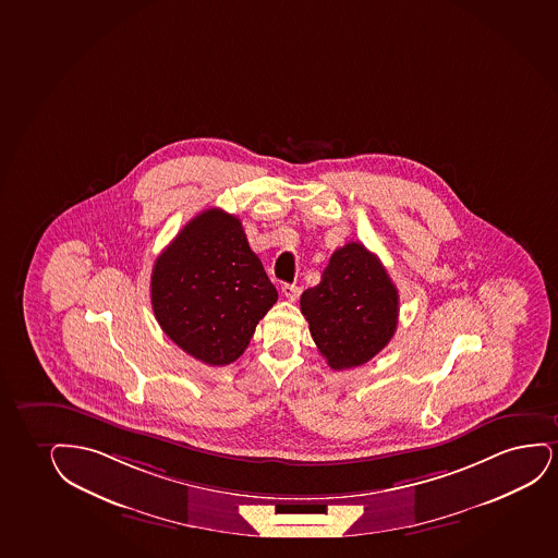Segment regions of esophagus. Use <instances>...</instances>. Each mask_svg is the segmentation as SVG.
Masks as SVG:
<instances>
[{"instance_id":"esophagus-1","label":"esophagus","mask_w":558,"mask_h":558,"mask_svg":"<svg viewBox=\"0 0 558 558\" xmlns=\"http://www.w3.org/2000/svg\"><path fill=\"white\" fill-rule=\"evenodd\" d=\"M281 290L282 296L287 298L289 302H296L300 294H302V289L298 284H289V282H284Z\"/></svg>"}]
</instances>
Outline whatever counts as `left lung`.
<instances>
[{
  "mask_svg": "<svg viewBox=\"0 0 558 558\" xmlns=\"http://www.w3.org/2000/svg\"><path fill=\"white\" fill-rule=\"evenodd\" d=\"M398 290L381 260L359 241L338 248L300 310L332 369L362 366L383 351L398 326Z\"/></svg>",
  "mask_w": 558,
  "mask_h": 558,
  "instance_id": "left-lung-1",
  "label": "left lung"
}]
</instances>
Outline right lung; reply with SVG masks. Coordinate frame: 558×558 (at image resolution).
Returning a JSON list of instances; mask_svg holds the SVG:
<instances>
[{"mask_svg":"<svg viewBox=\"0 0 558 558\" xmlns=\"http://www.w3.org/2000/svg\"><path fill=\"white\" fill-rule=\"evenodd\" d=\"M150 302L158 325L184 353L226 366L245 353L277 290L248 247L241 220L213 207L156 258Z\"/></svg>","mask_w":558,"mask_h":558,"instance_id":"right-lung-1","label":"right lung"}]
</instances>
